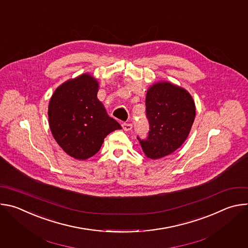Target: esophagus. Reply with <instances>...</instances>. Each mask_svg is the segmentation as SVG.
I'll return each mask as SVG.
<instances>
[{"label":"esophagus","mask_w":248,"mask_h":248,"mask_svg":"<svg viewBox=\"0 0 248 248\" xmlns=\"http://www.w3.org/2000/svg\"><path fill=\"white\" fill-rule=\"evenodd\" d=\"M122 126H123L124 130H125V131H129V130H131V128H132V124H127V123H124V124H122Z\"/></svg>","instance_id":"34e87169"}]
</instances>
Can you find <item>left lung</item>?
<instances>
[{
	"mask_svg": "<svg viewBox=\"0 0 248 248\" xmlns=\"http://www.w3.org/2000/svg\"><path fill=\"white\" fill-rule=\"evenodd\" d=\"M145 102L150 130L147 139H138L146 157L161 159L186 140L196 115L195 104L187 90L169 81L149 86Z\"/></svg>",
	"mask_w": 248,
	"mask_h": 248,
	"instance_id": "obj_1",
	"label": "left lung"
}]
</instances>
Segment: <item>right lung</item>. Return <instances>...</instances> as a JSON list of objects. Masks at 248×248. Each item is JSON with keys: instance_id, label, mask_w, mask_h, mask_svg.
<instances>
[{"instance_id": "1", "label": "right lung", "mask_w": 248, "mask_h": 248, "mask_svg": "<svg viewBox=\"0 0 248 248\" xmlns=\"http://www.w3.org/2000/svg\"><path fill=\"white\" fill-rule=\"evenodd\" d=\"M98 90V80L83 74L62 83L49 102L51 132L60 147L77 160L95 155L104 138L122 128L97 98Z\"/></svg>"}]
</instances>
